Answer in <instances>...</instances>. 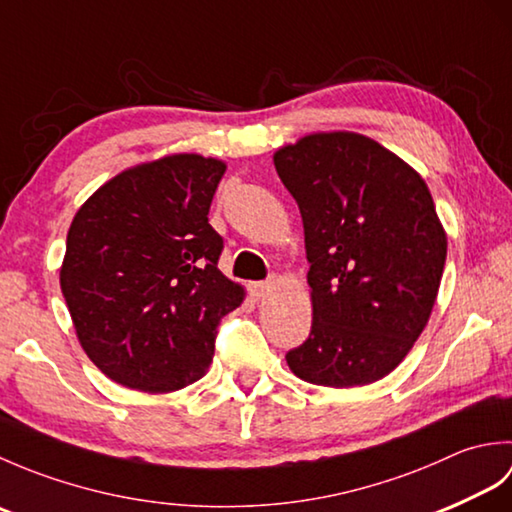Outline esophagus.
<instances>
[{
	"label": "esophagus",
	"mask_w": 512,
	"mask_h": 512,
	"mask_svg": "<svg viewBox=\"0 0 512 512\" xmlns=\"http://www.w3.org/2000/svg\"><path fill=\"white\" fill-rule=\"evenodd\" d=\"M270 290H273V281H255V284H250V297L259 301L268 297Z\"/></svg>",
	"instance_id": "1"
}]
</instances>
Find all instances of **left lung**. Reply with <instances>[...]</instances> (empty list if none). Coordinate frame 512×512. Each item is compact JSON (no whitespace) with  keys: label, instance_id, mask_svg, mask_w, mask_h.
<instances>
[{"label":"left lung","instance_id":"1","mask_svg":"<svg viewBox=\"0 0 512 512\" xmlns=\"http://www.w3.org/2000/svg\"><path fill=\"white\" fill-rule=\"evenodd\" d=\"M310 262L312 330L286 354L301 380L369 385L416 343L440 288L447 235L427 184L376 140L312 134L275 154Z\"/></svg>","mask_w":512,"mask_h":512}]
</instances>
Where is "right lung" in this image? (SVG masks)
<instances>
[{
    "label": "right lung",
    "instance_id": "add662e5",
    "mask_svg": "<svg viewBox=\"0 0 512 512\" xmlns=\"http://www.w3.org/2000/svg\"><path fill=\"white\" fill-rule=\"evenodd\" d=\"M226 165L167 156L112 178L74 215L61 292L90 361L116 383L165 394L202 378L217 325L244 290L217 262L209 209Z\"/></svg>",
    "mask_w": 512,
    "mask_h": 512
}]
</instances>
